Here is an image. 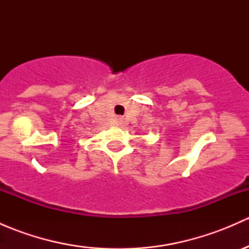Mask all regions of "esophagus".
I'll use <instances>...</instances> for the list:
<instances>
[{
  "label": "esophagus",
  "instance_id": "34e87169",
  "mask_svg": "<svg viewBox=\"0 0 249 249\" xmlns=\"http://www.w3.org/2000/svg\"><path fill=\"white\" fill-rule=\"evenodd\" d=\"M118 123H119V124H124V119L119 118V119H118Z\"/></svg>",
  "mask_w": 249,
  "mask_h": 249
}]
</instances>
